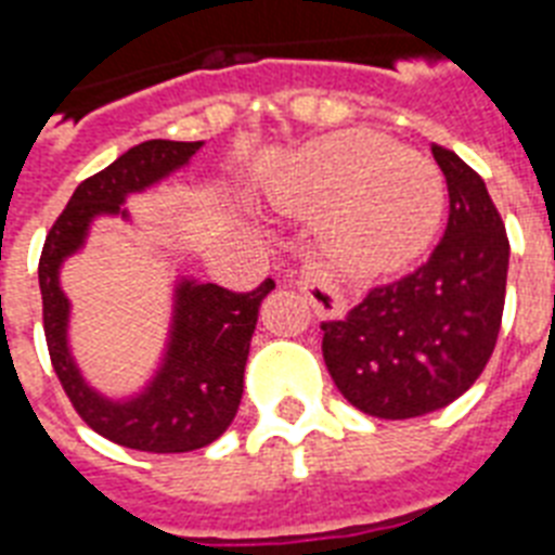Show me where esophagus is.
Returning <instances> with one entry per match:
<instances>
[{
	"label": "esophagus",
	"mask_w": 555,
	"mask_h": 555,
	"mask_svg": "<svg viewBox=\"0 0 555 555\" xmlns=\"http://www.w3.org/2000/svg\"><path fill=\"white\" fill-rule=\"evenodd\" d=\"M299 287L311 299L320 317H346L348 308L346 299H343V291H339L337 279L331 276L325 268H320V264H305L302 273H299Z\"/></svg>",
	"instance_id": "34e87169"
}]
</instances>
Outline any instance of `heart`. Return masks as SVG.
I'll return each instance as SVG.
<instances>
[{
	"label": "heart",
	"mask_w": 555,
	"mask_h": 555,
	"mask_svg": "<svg viewBox=\"0 0 555 555\" xmlns=\"http://www.w3.org/2000/svg\"><path fill=\"white\" fill-rule=\"evenodd\" d=\"M273 204L294 216H325L322 235L334 259L379 276L429 247L443 216V181L421 155L351 129L313 141L279 181Z\"/></svg>",
	"instance_id": "1"
}]
</instances>
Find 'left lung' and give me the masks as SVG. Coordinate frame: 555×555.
<instances>
[{
  "instance_id": "left-lung-1",
  "label": "left lung",
  "mask_w": 555,
  "mask_h": 555,
  "mask_svg": "<svg viewBox=\"0 0 555 555\" xmlns=\"http://www.w3.org/2000/svg\"><path fill=\"white\" fill-rule=\"evenodd\" d=\"M449 190L447 233L429 261L371 287L346 320L322 322L334 386L383 421L421 417L464 395L501 331L509 242L481 176L452 150L431 146Z\"/></svg>"
}]
</instances>
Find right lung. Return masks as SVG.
Listing matches in <instances>:
<instances>
[{
  "mask_svg": "<svg viewBox=\"0 0 555 555\" xmlns=\"http://www.w3.org/2000/svg\"><path fill=\"white\" fill-rule=\"evenodd\" d=\"M201 141H146L124 152L103 172L86 178L51 227L39 256L42 325L51 365L65 395L91 429L141 452H192L218 440L233 423L244 391V365L261 299L273 291L264 279L250 294L212 282L181 279L176 285L169 343L160 369L141 395L112 400L82 379L68 348L72 302L60 287V268L80 250L98 216H124L126 198L186 167Z\"/></svg>",
  "mask_w": 555,
  "mask_h": 555,
  "instance_id": "right-lung-1",
  "label": "right lung"
}]
</instances>
